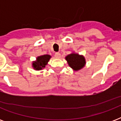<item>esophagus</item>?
Instances as JSON below:
<instances>
[{
	"instance_id": "34e87169",
	"label": "esophagus",
	"mask_w": 121,
	"mask_h": 121,
	"mask_svg": "<svg viewBox=\"0 0 121 121\" xmlns=\"http://www.w3.org/2000/svg\"><path fill=\"white\" fill-rule=\"evenodd\" d=\"M55 56L56 58H60L61 56L60 53H58V52H56V53H55Z\"/></svg>"
}]
</instances>
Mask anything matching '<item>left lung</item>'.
I'll list each match as a JSON object with an SVG mask.
<instances>
[{
    "label": "left lung",
    "instance_id": "obj_1",
    "mask_svg": "<svg viewBox=\"0 0 121 121\" xmlns=\"http://www.w3.org/2000/svg\"><path fill=\"white\" fill-rule=\"evenodd\" d=\"M65 59L67 61L69 66L75 71L82 69L86 63L84 57L76 53H72L66 56Z\"/></svg>",
    "mask_w": 121,
    "mask_h": 121
}]
</instances>
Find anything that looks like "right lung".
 Instances as JSON below:
<instances>
[{"label":"right lung","instance_id":"1","mask_svg":"<svg viewBox=\"0 0 121 121\" xmlns=\"http://www.w3.org/2000/svg\"><path fill=\"white\" fill-rule=\"evenodd\" d=\"M51 56L49 55H42L36 58V61L33 63V67L36 70H40L45 67L49 61Z\"/></svg>","mask_w":121,"mask_h":121}]
</instances>
